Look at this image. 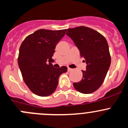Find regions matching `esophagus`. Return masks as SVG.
<instances>
[{"label":"esophagus","mask_w":128,"mask_h":128,"mask_svg":"<svg viewBox=\"0 0 128 128\" xmlns=\"http://www.w3.org/2000/svg\"><path fill=\"white\" fill-rule=\"evenodd\" d=\"M73 70V69H72V68H68V72H71V71Z\"/></svg>","instance_id":"esophagus-1"}]
</instances>
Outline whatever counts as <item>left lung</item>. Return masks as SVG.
Masks as SVG:
<instances>
[{"label":"left lung","instance_id":"obj_1","mask_svg":"<svg viewBox=\"0 0 128 128\" xmlns=\"http://www.w3.org/2000/svg\"><path fill=\"white\" fill-rule=\"evenodd\" d=\"M66 34L72 39L87 64L86 70H82V80L73 83V86L83 94L93 93L103 83L111 64L106 40L97 31L84 26L67 29Z\"/></svg>","mask_w":128,"mask_h":128}]
</instances>
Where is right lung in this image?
I'll list each match as a JSON object with an SVG mask.
<instances>
[{
  "label": "right lung",
  "instance_id": "right-lung-1",
  "mask_svg": "<svg viewBox=\"0 0 128 128\" xmlns=\"http://www.w3.org/2000/svg\"><path fill=\"white\" fill-rule=\"evenodd\" d=\"M66 30L40 29L26 36L20 46L18 64L23 80L36 95L48 96L52 94L60 74L67 72L66 66L56 68L52 64L55 46Z\"/></svg>",
  "mask_w": 128,
  "mask_h": 128
}]
</instances>
